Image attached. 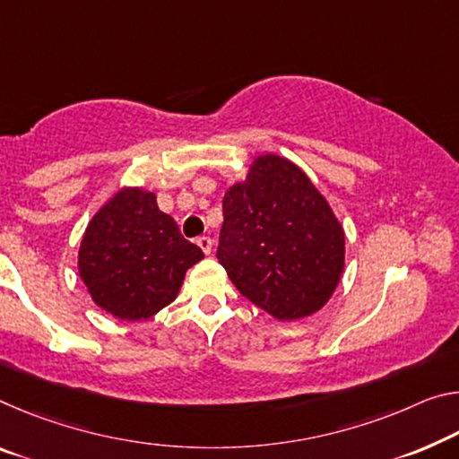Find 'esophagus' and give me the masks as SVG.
I'll use <instances>...</instances> for the list:
<instances>
[{
    "label": "esophagus",
    "mask_w": 459,
    "mask_h": 459,
    "mask_svg": "<svg viewBox=\"0 0 459 459\" xmlns=\"http://www.w3.org/2000/svg\"><path fill=\"white\" fill-rule=\"evenodd\" d=\"M195 243H198V247H200V249L204 251V253H206V255H210V253H212V238H210V237H198V238H195Z\"/></svg>",
    "instance_id": "esophagus-1"
}]
</instances>
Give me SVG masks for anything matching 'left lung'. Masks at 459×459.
<instances>
[{
    "label": "left lung",
    "mask_w": 459,
    "mask_h": 459,
    "mask_svg": "<svg viewBox=\"0 0 459 459\" xmlns=\"http://www.w3.org/2000/svg\"><path fill=\"white\" fill-rule=\"evenodd\" d=\"M216 257L238 292L278 321L321 310L345 267V232L300 167L257 157L222 200Z\"/></svg>",
    "instance_id": "8db88e82"
}]
</instances>
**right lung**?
<instances>
[{
	"label": "right lung",
	"instance_id": "obj_1",
	"mask_svg": "<svg viewBox=\"0 0 459 459\" xmlns=\"http://www.w3.org/2000/svg\"><path fill=\"white\" fill-rule=\"evenodd\" d=\"M204 259L143 187H122L87 224L79 275L100 308L143 321L176 300L187 269Z\"/></svg>",
	"mask_w": 459,
	"mask_h": 459
}]
</instances>
